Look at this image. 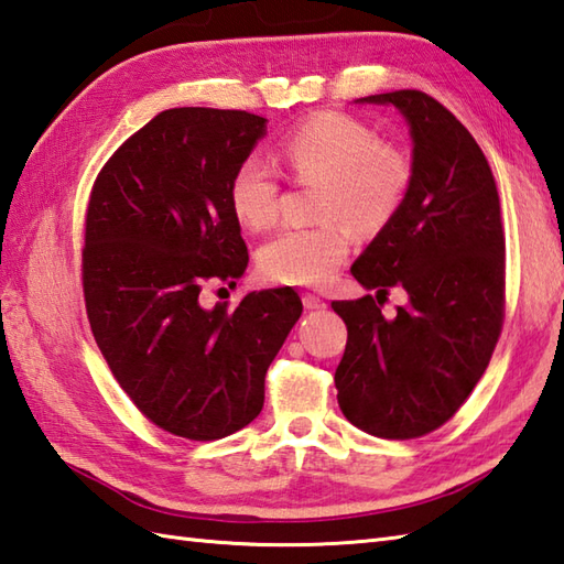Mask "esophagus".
I'll return each instance as SVG.
<instances>
[{"mask_svg":"<svg viewBox=\"0 0 564 564\" xmlns=\"http://www.w3.org/2000/svg\"><path fill=\"white\" fill-rule=\"evenodd\" d=\"M303 305H305V310H325L327 307V303L322 301L319 295H313V293L303 295Z\"/></svg>","mask_w":564,"mask_h":564,"instance_id":"34e87169","label":"esophagus"}]
</instances>
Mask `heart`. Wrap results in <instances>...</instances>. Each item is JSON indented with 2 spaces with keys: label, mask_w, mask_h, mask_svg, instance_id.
Here are the masks:
<instances>
[{
  "label": "heart",
  "mask_w": 564,
  "mask_h": 564,
  "mask_svg": "<svg viewBox=\"0 0 564 564\" xmlns=\"http://www.w3.org/2000/svg\"><path fill=\"white\" fill-rule=\"evenodd\" d=\"M279 154L297 182H322L317 215L325 223L285 227L259 249V273L271 283L329 281L349 254L345 225L364 237L382 232L404 208L414 182L410 154L346 113L307 118L285 133ZM227 200L239 225L267 230L281 208L279 174L259 154H249L235 166Z\"/></svg>",
  "instance_id": "heart-1"
}]
</instances>
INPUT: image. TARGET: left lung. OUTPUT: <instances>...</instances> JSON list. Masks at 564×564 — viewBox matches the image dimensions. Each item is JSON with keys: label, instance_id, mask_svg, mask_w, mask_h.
<instances>
[{"label": "left lung", "instance_id": "1", "mask_svg": "<svg viewBox=\"0 0 564 564\" xmlns=\"http://www.w3.org/2000/svg\"><path fill=\"white\" fill-rule=\"evenodd\" d=\"M358 101L406 118L414 182L351 267L376 297L332 303L349 332L334 386L344 416L366 434L419 438L470 398L505 325L499 194L480 145L434 97L400 89ZM394 284L411 303L386 318L381 297Z\"/></svg>", "mask_w": 564, "mask_h": 564}]
</instances>
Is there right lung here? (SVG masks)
I'll use <instances>...</instances> for the list:
<instances>
[{
    "mask_svg": "<svg viewBox=\"0 0 564 564\" xmlns=\"http://www.w3.org/2000/svg\"><path fill=\"white\" fill-rule=\"evenodd\" d=\"M267 118L170 109L130 135L91 186L82 285L91 334L118 386L152 424L215 441L254 422L263 378L303 313L295 291L200 305L206 281L247 269L227 200Z\"/></svg>",
    "mask_w": 564,
    "mask_h": 564,
    "instance_id": "obj_1",
    "label": "right lung"
}]
</instances>
